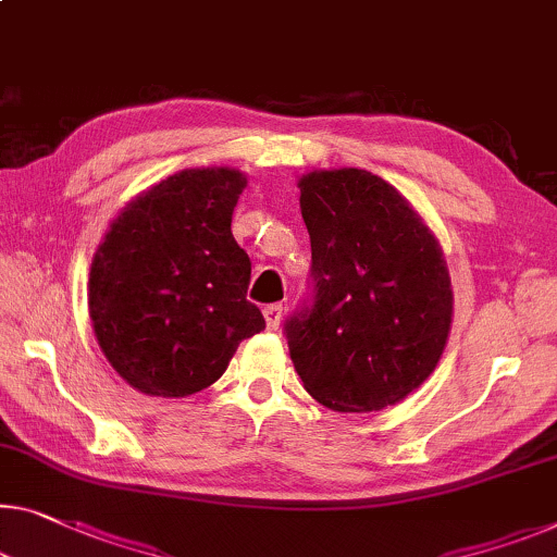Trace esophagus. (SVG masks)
<instances>
[{
    "label": "esophagus",
    "instance_id": "1",
    "mask_svg": "<svg viewBox=\"0 0 557 557\" xmlns=\"http://www.w3.org/2000/svg\"><path fill=\"white\" fill-rule=\"evenodd\" d=\"M284 313H286L284 304H271V306L263 308V319H267V326L271 331H276L281 326V319H284Z\"/></svg>",
    "mask_w": 557,
    "mask_h": 557
}]
</instances>
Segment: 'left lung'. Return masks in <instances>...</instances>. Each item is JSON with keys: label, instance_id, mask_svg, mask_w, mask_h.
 I'll use <instances>...</instances> for the list:
<instances>
[{"label": "left lung", "instance_id": "left-lung-1", "mask_svg": "<svg viewBox=\"0 0 557 557\" xmlns=\"http://www.w3.org/2000/svg\"><path fill=\"white\" fill-rule=\"evenodd\" d=\"M313 306L286 323L304 388L331 410L396 406L435 371L453 323L441 242L396 186L366 169L298 178Z\"/></svg>", "mask_w": 557, "mask_h": 557}]
</instances>
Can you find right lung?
I'll list each match as a JSON object with an SVG mask.
<instances>
[{
	"instance_id": "add662e5",
	"label": "right lung",
	"mask_w": 557,
	"mask_h": 557,
	"mask_svg": "<svg viewBox=\"0 0 557 557\" xmlns=\"http://www.w3.org/2000/svg\"><path fill=\"white\" fill-rule=\"evenodd\" d=\"M249 178L231 166L176 171L111 221L89 271L101 354L132 388L186 398L221 379L267 329L246 301L251 261L231 234Z\"/></svg>"
}]
</instances>
